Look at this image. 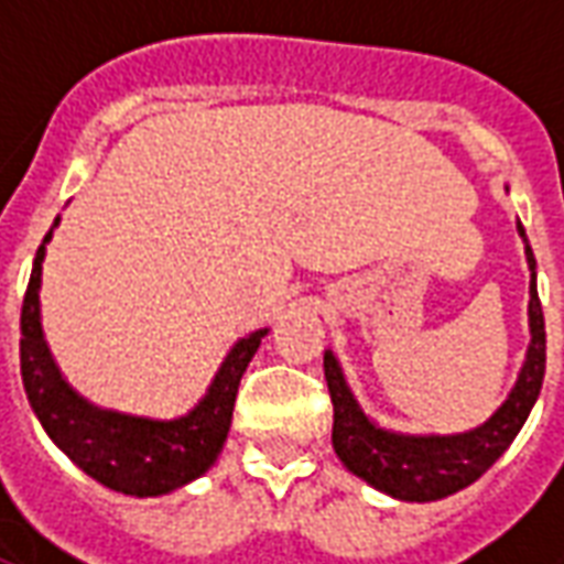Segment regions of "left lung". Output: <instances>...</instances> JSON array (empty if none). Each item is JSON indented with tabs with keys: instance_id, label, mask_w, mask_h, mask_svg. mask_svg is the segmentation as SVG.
<instances>
[{
	"instance_id": "1",
	"label": "left lung",
	"mask_w": 564,
	"mask_h": 564,
	"mask_svg": "<svg viewBox=\"0 0 564 564\" xmlns=\"http://www.w3.org/2000/svg\"><path fill=\"white\" fill-rule=\"evenodd\" d=\"M525 262H529V350L520 375L508 399L498 404L496 414L468 432L453 435H408L395 429H383L359 408L350 383L344 378L338 356L323 354V371L329 383L332 404H335V425H332V447L344 462V468L359 480L375 486L399 501H437L465 486H471L498 462V456L520 435L522 423L532 414L541 395L546 368V332L544 311L538 299V271L534 253L525 238L522 223L517 220Z\"/></svg>"
}]
</instances>
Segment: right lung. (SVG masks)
<instances>
[{"label": "right lung", "mask_w": 564, "mask_h": 564, "mask_svg": "<svg viewBox=\"0 0 564 564\" xmlns=\"http://www.w3.org/2000/svg\"><path fill=\"white\" fill-rule=\"evenodd\" d=\"M56 226L59 217L35 253L20 311V375L26 399L51 441L93 480L123 496H169L174 489L193 484L217 462L232 425L241 375L269 329L250 332L232 344L205 395L184 416L153 420L99 408L63 378L44 341L39 290L44 253Z\"/></svg>", "instance_id": "1"}]
</instances>
